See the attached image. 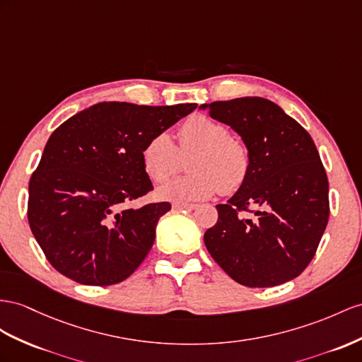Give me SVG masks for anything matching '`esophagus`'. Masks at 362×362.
Segmentation results:
<instances>
[{
    "mask_svg": "<svg viewBox=\"0 0 362 362\" xmlns=\"http://www.w3.org/2000/svg\"><path fill=\"white\" fill-rule=\"evenodd\" d=\"M197 205H194V203H180V202H175L173 203V209H196Z\"/></svg>",
    "mask_w": 362,
    "mask_h": 362,
    "instance_id": "34e87169",
    "label": "esophagus"
}]
</instances>
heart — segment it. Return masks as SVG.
I'll return each mask as SVG.
<instances>
[{"mask_svg": "<svg viewBox=\"0 0 362 362\" xmlns=\"http://www.w3.org/2000/svg\"><path fill=\"white\" fill-rule=\"evenodd\" d=\"M179 144L168 133L148 139L142 148L144 170L153 182L162 183L180 170L182 157L188 174L168 182L159 196L173 202L208 199L220 189L223 194L237 191L251 170V151L240 137L230 136L225 124L205 115L188 117L179 128Z\"/></svg>", "mask_w": 362, "mask_h": 362, "instance_id": "b5f03b06", "label": "heart"}]
</instances>
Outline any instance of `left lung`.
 I'll return each mask as SVG.
<instances>
[{"label":"left lung","mask_w":362,"mask_h":362,"mask_svg":"<svg viewBox=\"0 0 362 362\" xmlns=\"http://www.w3.org/2000/svg\"><path fill=\"white\" fill-rule=\"evenodd\" d=\"M251 151L245 183L205 233L211 257L247 287L291 281L309 266L329 221V180L310 134L274 102L237 98L203 104ZM245 211L254 214L247 219Z\"/></svg>","instance_id":"8db88e82"}]
</instances>
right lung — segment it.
I'll return each instance as SVG.
<instances>
[{
	"instance_id": "right-lung-1",
	"label": "right lung",
	"mask_w": 362,
	"mask_h": 362,
	"mask_svg": "<svg viewBox=\"0 0 362 362\" xmlns=\"http://www.w3.org/2000/svg\"><path fill=\"white\" fill-rule=\"evenodd\" d=\"M196 108L99 102L54 129L29 182L27 218L59 274L81 284L110 286L145 260L157 221L171 205L127 208L153 191L142 148Z\"/></svg>"
}]
</instances>
